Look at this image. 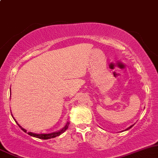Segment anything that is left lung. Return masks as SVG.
Wrapping results in <instances>:
<instances>
[{"instance_id":"8db88e82","label":"left lung","mask_w":158,"mask_h":158,"mask_svg":"<svg viewBox=\"0 0 158 158\" xmlns=\"http://www.w3.org/2000/svg\"><path fill=\"white\" fill-rule=\"evenodd\" d=\"M133 127V125L130 126V127H128V128H127V130H130V128H131V127Z\"/></svg>"}]
</instances>
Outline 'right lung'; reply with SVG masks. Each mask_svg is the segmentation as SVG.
Returning <instances> with one entry per match:
<instances>
[{"label": "right lung", "mask_w": 158, "mask_h": 158, "mask_svg": "<svg viewBox=\"0 0 158 158\" xmlns=\"http://www.w3.org/2000/svg\"><path fill=\"white\" fill-rule=\"evenodd\" d=\"M14 119H15V118H14ZM16 123H17V122H16ZM18 125L19 126V127H20V128L22 129V130H23V131L25 132V133H26V130H25V129L22 128V127H20V125H19V123H18ZM69 125H70V123H69V122H67V124H66V125L64 126V128L61 129L60 130H58L57 132H55V133H47V134H36V133H31V132H29V133H28V134L30 135V136H34V137L39 138V139H51V138H54V137H56V136H60V135L62 134L63 133H64V132H65L66 130H67V128H68Z\"/></svg>", "instance_id": "add662e5"}]
</instances>
